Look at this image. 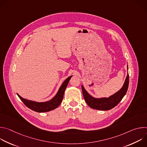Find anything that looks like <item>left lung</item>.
Returning <instances> with one entry per match:
<instances>
[{"instance_id":"obj_1","label":"left lung","mask_w":147,"mask_h":147,"mask_svg":"<svg viewBox=\"0 0 147 147\" xmlns=\"http://www.w3.org/2000/svg\"><path fill=\"white\" fill-rule=\"evenodd\" d=\"M129 76L127 72V75L121 89L108 98H94L86 90L82 85L81 86V88L83 96L87 104L90 108L100 111H109L115 107L124 96L129 87Z\"/></svg>"}]
</instances>
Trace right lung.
I'll use <instances>...</instances> for the list:
<instances>
[{"label": "right lung", "instance_id": "right-lung-1", "mask_svg": "<svg viewBox=\"0 0 147 147\" xmlns=\"http://www.w3.org/2000/svg\"><path fill=\"white\" fill-rule=\"evenodd\" d=\"M71 77L72 76H70L65 80V81L63 82V84L60 87L56 95L52 99L48 101L41 102H35L23 98L18 94H17L21 99V100L24 103L25 105L30 109L35 112L40 113L49 112L57 108L60 105V104L63 100V98L65 90Z\"/></svg>", "mask_w": 147, "mask_h": 147}]
</instances>
